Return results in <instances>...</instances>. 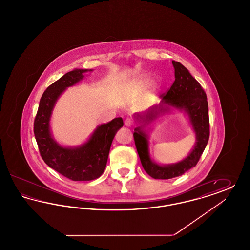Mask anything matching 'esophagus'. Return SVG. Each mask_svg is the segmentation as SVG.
Masks as SVG:
<instances>
[{
  "mask_svg": "<svg viewBox=\"0 0 250 250\" xmlns=\"http://www.w3.org/2000/svg\"><path fill=\"white\" fill-rule=\"evenodd\" d=\"M132 125H133V122H132V120L129 119V118H126V119L125 120V126H128V127H130Z\"/></svg>",
  "mask_w": 250,
  "mask_h": 250,
  "instance_id": "esophagus-1",
  "label": "esophagus"
}]
</instances>
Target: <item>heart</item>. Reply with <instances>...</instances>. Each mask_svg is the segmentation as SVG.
<instances>
[{
  "instance_id": "1",
  "label": "heart",
  "mask_w": 250,
  "mask_h": 250,
  "mask_svg": "<svg viewBox=\"0 0 250 250\" xmlns=\"http://www.w3.org/2000/svg\"><path fill=\"white\" fill-rule=\"evenodd\" d=\"M152 84V78L148 75H141L137 77L136 79L132 80L128 83L126 84V89L132 95H143L144 92L151 86ZM155 86L156 88L160 87V84L155 83Z\"/></svg>"
}]
</instances>
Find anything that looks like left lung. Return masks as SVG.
<instances>
[{
	"label": "left lung",
	"mask_w": 250,
	"mask_h": 250,
	"mask_svg": "<svg viewBox=\"0 0 250 250\" xmlns=\"http://www.w3.org/2000/svg\"><path fill=\"white\" fill-rule=\"evenodd\" d=\"M175 81L159 105L150 107L143 114H134L138 126L134 129V141L145 171L153 178L170 179L181 176L197 165L210 135L207 96L202 86L179 62L172 61ZM176 109L186 114L195 134L196 143L191 153L177 164L161 166L151 159L148 147L149 126L159 117Z\"/></svg>",
	"instance_id": "1"
}]
</instances>
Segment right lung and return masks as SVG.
<instances>
[{"label":"right lung","mask_w":250,"mask_h":250,"mask_svg":"<svg viewBox=\"0 0 250 250\" xmlns=\"http://www.w3.org/2000/svg\"><path fill=\"white\" fill-rule=\"evenodd\" d=\"M92 69H74L48 86L42 95L34 124V133L45 163L72 181H91L104 172L112 141L124 125L121 117L98 125L90 138L79 146H62L52 137L50 120L63 92L83 80Z\"/></svg>","instance_id":"right-lung-1"}]
</instances>
